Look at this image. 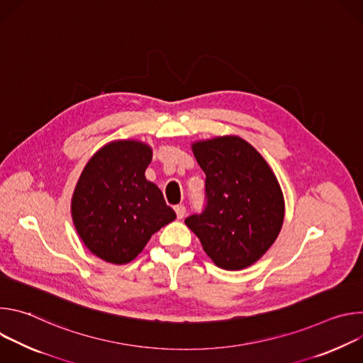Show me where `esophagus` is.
Masks as SVG:
<instances>
[{
    "instance_id": "esophagus-1",
    "label": "esophagus",
    "mask_w": 363,
    "mask_h": 363,
    "mask_svg": "<svg viewBox=\"0 0 363 363\" xmlns=\"http://www.w3.org/2000/svg\"><path fill=\"white\" fill-rule=\"evenodd\" d=\"M175 213H177V217L178 218H184V216H185V213H186V208H185V205H182V203H179V205H175Z\"/></svg>"
}]
</instances>
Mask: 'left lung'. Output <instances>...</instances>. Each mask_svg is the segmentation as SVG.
I'll return each mask as SVG.
<instances>
[{"mask_svg": "<svg viewBox=\"0 0 363 363\" xmlns=\"http://www.w3.org/2000/svg\"><path fill=\"white\" fill-rule=\"evenodd\" d=\"M192 150L205 172V206L185 224L218 267L245 269L281 230L284 199L277 178L262 155L238 136L196 142Z\"/></svg>", "mask_w": 363, "mask_h": 363, "instance_id": "obj_1", "label": "left lung"}]
</instances>
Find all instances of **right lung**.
<instances>
[{"instance_id":"add662e5","label":"right lung","mask_w":363,"mask_h":363,"mask_svg":"<svg viewBox=\"0 0 363 363\" xmlns=\"http://www.w3.org/2000/svg\"><path fill=\"white\" fill-rule=\"evenodd\" d=\"M147 145L118 140L103 146L83 169L72 199L74 227L101 260L125 264L153 233L175 220L161 189L145 178Z\"/></svg>"}]
</instances>
